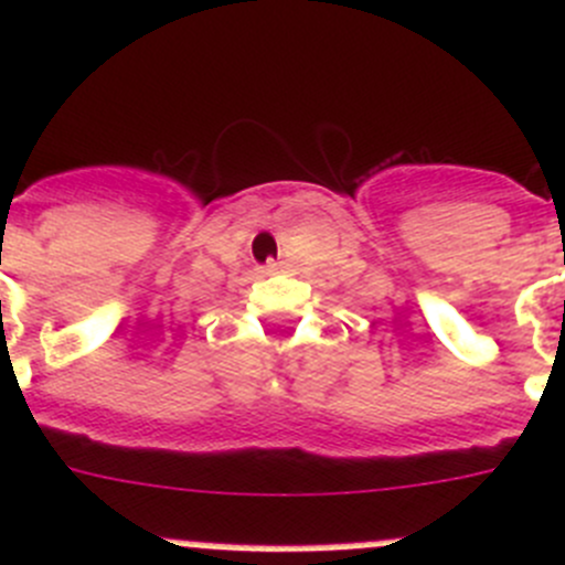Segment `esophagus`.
I'll use <instances>...</instances> for the list:
<instances>
[{"mask_svg": "<svg viewBox=\"0 0 565 565\" xmlns=\"http://www.w3.org/2000/svg\"><path fill=\"white\" fill-rule=\"evenodd\" d=\"M265 270H267V273H278V270H281V262H267Z\"/></svg>", "mask_w": 565, "mask_h": 565, "instance_id": "esophagus-1", "label": "esophagus"}]
</instances>
